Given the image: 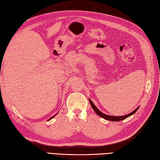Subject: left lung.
Instances as JSON below:
<instances>
[{"label": "left lung", "mask_w": 160, "mask_h": 160, "mask_svg": "<svg viewBox=\"0 0 160 160\" xmlns=\"http://www.w3.org/2000/svg\"><path fill=\"white\" fill-rule=\"evenodd\" d=\"M89 101H90V103H91V107L92 108V109H94V111L95 112V113L97 114L98 116H99L100 117L104 118V119L107 120H109V121H115V122H118V121H120V120H123L126 119V118H128L129 116H130L131 115H132V114H134L135 112H136L137 111V109H138L137 108L136 109L134 110V111H133L132 112H131L129 114H127V115H125V116H108V115H106V114H104L102 112H101L99 109H98L96 106L93 104V103L92 102V101L91 99H89Z\"/></svg>", "instance_id": "8db88e82"}]
</instances>
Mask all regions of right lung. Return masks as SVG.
Instances as JSON below:
<instances>
[{
	"instance_id": "1",
	"label": "right lung",
	"mask_w": 160,
	"mask_h": 160,
	"mask_svg": "<svg viewBox=\"0 0 160 160\" xmlns=\"http://www.w3.org/2000/svg\"><path fill=\"white\" fill-rule=\"evenodd\" d=\"M53 117H54V116H52V118H53Z\"/></svg>"
}]
</instances>
